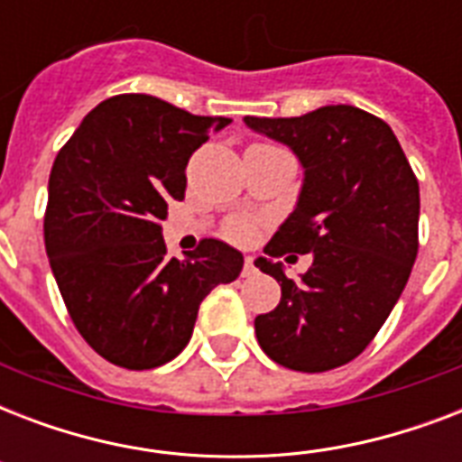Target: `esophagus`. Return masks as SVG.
<instances>
[{"mask_svg": "<svg viewBox=\"0 0 462 462\" xmlns=\"http://www.w3.org/2000/svg\"><path fill=\"white\" fill-rule=\"evenodd\" d=\"M242 275H245V278H252V275H256V266H254L252 256H246V259H245V268H242Z\"/></svg>", "mask_w": 462, "mask_h": 462, "instance_id": "1", "label": "esophagus"}]
</instances>
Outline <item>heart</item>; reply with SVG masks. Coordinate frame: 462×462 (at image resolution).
<instances>
[{
    "label": "heart",
    "instance_id": "obj_1",
    "mask_svg": "<svg viewBox=\"0 0 462 462\" xmlns=\"http://www.w3.org/2000/svg\"><path fill=\"white\" fill-rule=\"evenodd\" d=\"M227 235L237 242H249V239L256 235V225L246 217H239V220H232L230 227H227Z\"/></svg>",
    "mask_w": 462,
    "mask_h": 462
}]
</instances>
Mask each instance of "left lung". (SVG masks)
I'll use <instances>...</instances> for the list:
<instances>
[{
  "label": "left lung",
  "instance_id": "obj_1",
  "mask_svg": "<svg viewBox=\"0 0 462 462\" xmlns=\"http://www.w3.org/2000/svg\"><path fill=\"white\" fill-rule=\"evenodd\" d=\"M300 158L295 210L254 266L281 282V304L254 321L261 350L295 372H328L372 343L417 259L420 184L383 119L352 105L302 117H245ZM312 252L300 283L273 258Z\"/></svg>",
  "mask_w": 462,
  "mask_h": 462
}]
</instances>
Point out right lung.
<instances>
[{
	"mask_svg": "<svg viewBox=\"0 0 462 462\" xmlns=\"http://www.w3.org/2000/svg\"><path fill=\"white\" fill-rule=\"evenodd\" d=\"M230 122L125 93L90 110L54 160L47 259L74 326L112 365L139 372L177 357L203 297L245 266L220 239L170 259L160 227L167 203L184 199L191 153Z\"/></svg>",
	"mask_w": 462,
	"mask_h": 462,
	"instance_id": "add662e5",
	"label": "right lung"
}]
</instances>
